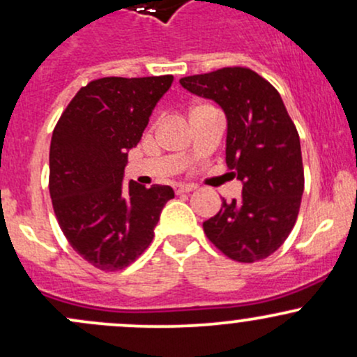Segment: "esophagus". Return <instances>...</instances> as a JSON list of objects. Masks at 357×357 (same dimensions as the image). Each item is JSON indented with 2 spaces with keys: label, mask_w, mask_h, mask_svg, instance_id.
<instances>
[{
  "label": "esophagus",
  "mask_w": 357,
  "mask_h": 357,
  "mask_svg": "<svg viewBox=\"0 0 357 357\" xmlns=\"http://www.w3.org/2000/svg\"><path fill=\"white\" fill-rule=\"evenodd\" d=\"M195 188L197 186H193V185H176V188H174V191L178 195H181V193H190V191H193Z\"/></svg>",
  "instance_id": "esophagus-1"
}]
</instances>
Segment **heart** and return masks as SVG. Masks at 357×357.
Returning <instances> with one entry per match:
<instances>
[{
	"label": "heart",
	"mask_w": 357,
	"mask_h": 357,
	"mask_svg": "<svg viewBox=\"0 0 357 357\" xmlns=\"http://www.w3.org/2000/svg\"><path fill=\"white\" fill-rule=\"evenodd\" d=\"M206 108H213V107H210V105H197V107L191 109V113L199 112V109H206Z\"/></svg>",
	"instance_id": "1"
}]
</instances>
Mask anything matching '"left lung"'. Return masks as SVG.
Returning <instances> with one entry per match:
<instances>
[{
  "label": "left lung",
  "mask_w": 357,
  "mask_h": 357,
  "mask_svg": "<svg viewBox=\"0 0 357 357\" xmlns=\"http://www.w3.org/2000/svg\"><path fill=\"white\" fill-rule=\"evenodd\" d=\"M179 83L223 108L227 166L244 185L238 199H222L220 211L203 222V230L230 259H266L298 218L305 188L298 130L276 88L249 68H222Z\"/></svg>",
  "instance_id": "8db88e82"
}]
</instances>
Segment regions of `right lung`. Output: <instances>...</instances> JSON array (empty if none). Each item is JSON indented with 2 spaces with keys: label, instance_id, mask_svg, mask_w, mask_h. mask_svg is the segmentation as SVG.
Masks as SVG:
<instances>
[{
  "label": "right lung",
  "instance_id": "obj_1",
  "mask_svg": "<svg viewBox=\"0 0 357 357\" xmlns=\"http://www.w3.org/2000/svg\"><path fill=\"white\" fill-rule=\"evenodd\" d=\"M172 76L101 77L62 112L52 132L49 191L70 248L101 271H119L151 245L171 186L123 183L135 147Z\"/></svg>",
  "mask_w": 357,
  "mask_h": 357
}]
</instances>
